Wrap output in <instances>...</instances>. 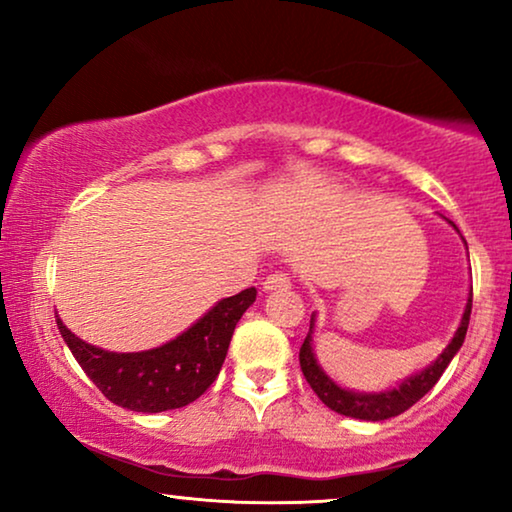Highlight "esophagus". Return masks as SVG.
<instances>
[{"label":"esophagus","mask_w":512,"mask_h":512,"mask_svg":"<svg viewBox=\"0 0 512 512\" xmlns=\"http://www.w3.org/2000/svg\"><path fill=\"white\" fill-rule=\"evenodd\" d=\"M284 289H291V279L284 275V272H275V275L265 277L263 279V291H284Z\"/></svg>","instance_id":"1"}]
</instances>
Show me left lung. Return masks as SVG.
<instances>
[{"mask_svg": "<svg viewBox=\"0 0 512 512\" xmlns=\"http://www.w3.org/2000/svg\"><path fill=\"white\" fill-rule=\"evenodd\" d=\"M447 221V219H445ZM450 226L457 230L452 221H447ZM464 240V237H461ZM466 244V240H464ZM468 251V247H466ZM471 307H473V286L468 291V300L464 307V314H461L459 328L454 331V338L450 340L443 352L438 354L436 361H431L429 366L419 370V373L405 377L391 389H382V391H354L342 387L333 380L331 375L321 368V363L317 361V354H314V321H317V314H312L310 319V333L300 347V368H303L305 380L310 382V387L314 389V394L321 398V403L328 405V408L340 412L345 417H354V419H363V422H382V419L396 417L412 408L419 398L429 394L433 389V384L440 380V375L445 373V368L450 366V361L454 359V354L459 352L461 345H464L466 331H468V319H471Z\"/></svg>", "mask_w": 512, "mask_h": 512, "instance_id": "1", "label": "left lung"}]
</instances>
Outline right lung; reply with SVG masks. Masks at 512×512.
Segmentation results:
<instances>
[{
	"mask_svg": "<svg viewBox=\"0 0 512 512\" xmlns=\"http://www.w3.org/2000/svg\"><path fill=\"white\" fill-rule=\"evenodd\" d=\"M256 289L223 298L177 338L144 352H109L76 338L58 317L62 340L111 403L135 412H165L193 403L209 389L226 361L230 338Z\"/></svg>",
	"mask_w": 512,
	"mask_h": 512,
	"instance_id": "add662e5",
	"label": "right lung"
}]
</instances>
